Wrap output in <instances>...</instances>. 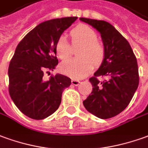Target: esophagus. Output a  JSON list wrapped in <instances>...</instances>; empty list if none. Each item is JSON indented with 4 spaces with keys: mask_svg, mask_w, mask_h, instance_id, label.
Masks as SVG:
<instances>
[{
    "mask_svg": "<svg viewBox=\"0 0 148 148\" xmlns=\"http://www.w3.org/2000/svg\"><path fill=\"white\" fill-rule=\"evenodd\" d=\"M71 83H72V85H74V86H78L79 83H80V81H78L77 79H72Z\"/></svg>",
    "mask_w": 148,
    "mask_h": 148,
    "instance_id": "esophagus-1",
    "label": "esophagus"
}]
</instances>
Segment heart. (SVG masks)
<instances>
[{"mask_svg": "<svg viewBox=\"0 0 148 148\" xmlns=\"http://www.w3.org/2000/svg\"><path fill=\"white\" fill-rule=\"evenodd\" d=\"M71 43L79 45L77 58L64 61L60 65L62 73L73 78H82L86 75L94 65H99L105 56V47L103 42L97 39V33L86 25L80 24L71 31ZM55 51L61 59L69 58L71 45L66 36L61 35L55 43Z\"/></svg>", "mask_w": 148, "mask_h": 148, "instance_id": "obj_1", "label": "heart"}]
</instances>
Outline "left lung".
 <instances>
[{"label": "left lung", "instance_id": "8db88e82", "mask_svg": "<svg viewBox=\"0 0 148 148\" xmlns=\"http://www.w3.org/2000/svg\"><path fill=\"white\" fill-rule=\"evenodd\" d=\"M80 20L99 31L105 47L103 63L89 79L93 88L83 105L96 117L110 119L128 106L138 88L137 59L129 42L112 25L85 17ZM99 77H103V81Z\"/></svg>", "mask_w": 148, "mask_h": 148}]
</instances>
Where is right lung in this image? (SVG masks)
I'll list each match as a JSON object with an SVG mask.
<instances>
[{"label":"right lung","mask_w":148,"mask_h":148,"mask_svg":"<svg viewBox=\"0 0 148 148\" xmlns=\"http://www.w3.org/2000/svg\"><path fill=\"white\" fill-rule=\"evenodd\" d=\"M77 16L46 21L29 32L19 42L9 66V92L16 107L28 117L43 119L54 113L64 89L71 79L62 74L43 79L58 63L55 43Z\"/></svg>","instance_id":"obj_1"}]
</instances>
